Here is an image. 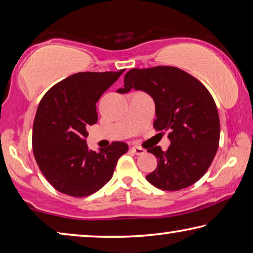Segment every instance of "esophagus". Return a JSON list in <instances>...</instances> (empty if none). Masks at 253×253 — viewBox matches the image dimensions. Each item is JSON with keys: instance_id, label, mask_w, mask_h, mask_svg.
Masks as SVG:
<instances>
[{"instance_id": "obj_1", "label": "esophagus", "mask_w": 253, "mask_h": 253, "mask_svg": "<svg viewBox=\"0 0 253 253\" xmlns=\"http://www.w3.org/2000/svg\"><path fill=\"white\" fill-rule=\"evenodd\" d=\"M130 151L136 155H142V154L145 153V150H144V148H142V147H139V146H133L130 148Z\"/></svg>"}]
</instances>
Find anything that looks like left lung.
Listing matches in <instances>:
<instances>
[{
    "label": "left lung",
    "mask_w": 253,
    "mask_h": 253,
    "mask_svg": "<svg viewBox=\"0 0 253 253\" xmlns=\"http://www.w3.org/2000/svg\"><path fill=\"white\" fill-rule=\"evenodd\" d=\"M118 93L142 90L153 98L156 119L153 126L168 131L171 144L147 152L158 159L156 169L146 175L154 187L181 190L197 182L215 158L219 143V117L215 101L204 84L174 66L133 69L124 78Z\"/></svg>",
    "instance_id": "obj_1"
}]
</instances>
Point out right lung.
<instances>
[{
    "instance_id": "add662e5",
    "label": "right lung",
    "mask_w": 253,
    "mask_h": 253,
    "mask_svg": "<svg viewBox=\"0 0 253 253\" xmlns=\"http://www.w3.org/2000/svg\"><path fill=\"white\" fill-rule=\"evenodd\" d=\"M118 72H80L46 92L33 128L34 155L51 186L72 197H86L105 186L116 164L128 151L124 142H112L100 152L87 148V126L98 122L95 103L117 81Z\"/></svg>"
}]
</instances>
